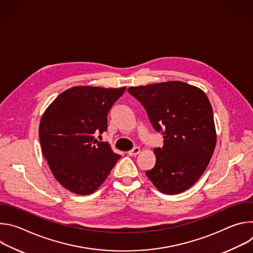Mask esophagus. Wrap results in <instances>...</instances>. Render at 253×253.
Returning <instances> with one entry per match:
<instances>
[{"label":"esophagus","mask_w":253,"mask_h":253,"mask_svg":"<svg viewBox=\"0 0 253 253\" xmlns=\"http://www.w3.org/2000/svg\"><path fill=\"white\" fill-rule=\"evenodd\" d=\"M140 153V148L139 147H135V148H133L132 150H130L129 152H128V154L130 155V156H136V155H138Z\"/></svg>","instance_id":"1"}]
</instances>
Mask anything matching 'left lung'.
Listing matches in <instances>:
<instances>
[{
  "instance_id": "left-lung-1",
  "label": "left lung",
  "mask_w": 253,
  "mask_h": 253,
  "mask_svg": "<svg viewBox=\"0 0 253 253\" xmlns=\"http://www.w3.org/2000/svg\"><path fill=\"white\" fill-rule=\"evenodd\" d=\"M145 108L164 145L154 149L156 163L146 176L162 193L190 188L208 166L216 145L212 107L198 87L168 81L127 90Z\"/></svg>"
}]
</instances>
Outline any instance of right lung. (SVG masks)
<instances>
[{
	"label": "right lung",
	"instance_id": "right-lung-1",
	"mask_svg": "<svg viewBox=\"0 0 253 253\" xmlns=\"http://www.w3.org/2000/svg\"><path fill=\"white\" fill-rule=\"evenodd\" d=\"M122 88L75 86L47 107L39 126L42 152L57 181L78 195L95 192L120 155L95 133L107 129V115Z\"/></svg>",
	"mask_w": 253,
	"mask_h": 253
}]
</instances>
